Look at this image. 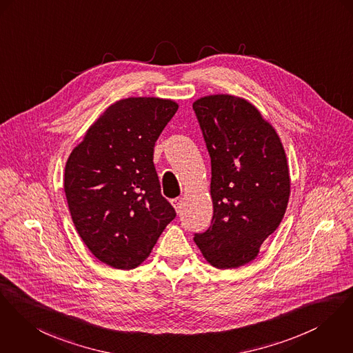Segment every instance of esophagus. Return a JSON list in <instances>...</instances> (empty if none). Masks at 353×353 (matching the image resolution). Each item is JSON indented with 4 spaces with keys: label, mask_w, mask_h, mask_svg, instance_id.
<instances>
[{
    "label": "esophagus",
    "mask_w": 353,
    "mask_h": 353,
    "mask_svg": "<svg viewBox=\"0 0 353 353\" xmlns=\"http://www.w3.org/2000/svg\"><path fill=\"white\" fill-rule=\"evenodd\" d=\"M172 205L174 207V210L177 211V212H180V210H181V204H183V199L181 197H176V199H172Z\"/></svg>",
    "instance_id": "34e87169"
}]
</instances>
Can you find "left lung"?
I'll return each mask as SVG.
<instances>
[{
    "instance_id": "1",
    "label": "left lung",
    "mask_w": 353,
    "mask_h": 353,
    "mask_svg": "<svg viewBox=\"0 0 353 353\" xmlns=\"http://www.w3.org/2000/svg\"><path fill=\"white\" fill-rule=\"evenodd\" d=\"M193 111L211 157V225L194 234L204 258L217 269L255 259L285 215L290 177L281 139L245 99L210 95Z\"/></svg>"
}]
</instances>
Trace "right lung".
<instances>
[{
    "instance_id": "obj_1",
    "label": "right lung",
    "mask_w": 353,
    "mask_h": 353,
    "mask_svg": "<svg viewBox=\"0 0 353 353\" xmlns=\"http://www.w3.org/2000/svg\"><path fill=\"white\" fill-rule=\"evenodd\" d=\"M179 109L160 98L115 102L65 163L64 192L81 241L114 269L141 265L176 217L161 194L154 143Z\"/></svg>"
}]
</instances>
